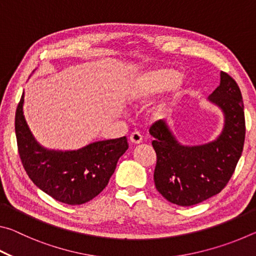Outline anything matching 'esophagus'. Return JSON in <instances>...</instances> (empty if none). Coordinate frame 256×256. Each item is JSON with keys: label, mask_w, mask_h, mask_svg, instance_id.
<instances>
[{"label": "esophagus", "mask_w": 256, "mask_h": 256, "mask_svg": "<svg viewBox=\"0 0 256 256\" xmlns=\"http://www.w3.org/2000/svg\"><path fill=\"white\" fill-rule=\"evenodd\" d=\"M130 141H131L133 144H142V141H144V138H142V136L138 132H133L131 136H130Z\"/></svg>", "instance_id": "34e87169"}]
</instances>
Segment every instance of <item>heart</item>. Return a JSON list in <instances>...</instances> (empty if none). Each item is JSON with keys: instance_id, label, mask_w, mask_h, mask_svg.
Listing matches in <instances>:
<instances>
[{"instance_id": "1", "label": "heart", "mask_w": 256, "mask_h": 256, "mask_svg": "<svg viewBox=\"0 0 256 256\" xmlns=\"http://www.w3.org/2000/svg\"><path fill=\"white\" fill-rule=\"evenodd\" d=\"M185 80L174 68H156L144 73L138 78L131 88V98L144 102L164 92H170V97L156 102L151 108L154 116L162 115L170 104L180 97L184 92Z\"/></svg>"}]
</instances>
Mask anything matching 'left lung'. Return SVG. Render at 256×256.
<instances>
[{
    "label": "left lung",
    "instance_id": "1",
    "mask_svg": "<svg viewBox=\"0 0 256 256\" xmlns=\"http://www.w3.org/2000/svg\"><path fill=\"white\" fill-rule=\"evenodd\" d=\"M208 102L224 115L222 132L208 144H180L166 120H158L149 130L154 138L152 146L157 154L156 188L177 206H194L218 194L230 180L242 152L244 104L236 81L220 72V84Z\"/></svg>",
    "mask_w": 256,
    "mask_h": 256
}]
</instances>
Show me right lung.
I'll return each mask as SVG.
<instances>
[{
	"label": "right lung",
	"mask_w": 256,
	"mask_h": 256,
	"mask_svg": "<svg viewBox=\"0 0 256 256\" xmlns=\"http://www.w3.org/2000/svg\"><path fill=\"white\" fill-rule=\"evenodd\" d=\"M24 92L16 112V136L21 162L34 184L55 200L78 206L106 188L118 159L128 148L126 136L96 141L78 150L42 146L24 115Z\"/></svg>",
	"instance_id": "add662e5"
}]
</instances>
